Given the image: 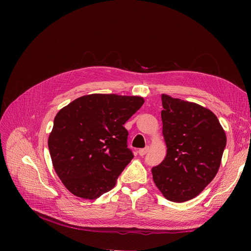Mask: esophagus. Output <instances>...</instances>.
<instances>
[{"instance_id": "obj_1", "label": "esophagus", "mask_w": 251, "mask_h": 251, "mask_svg": "<svg viewBox=\"0 0 251 251\" xmlns=\"http://www.w3.org/2000/svg\"><path fill=\"white\" fill-rule=\"evenodd\" d=\"M149 147H147V148H144V149H140L139 151H138V153H139V155L140 156H143V155H146L147 154V152L149 151Z\"/></svg>"}]
</instances>
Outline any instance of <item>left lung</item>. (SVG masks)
Here are the masks:
<instances>
[{
    "instance_id": "8db88e82",
    "label": "left lung",
    "mask_w": 251,
    "mask_h": 251,
    "mask_svg": "<svg viewBox=\"0 0 251 251\" xmlns=\"http://www.w3.org/2000/svg\"><path fill=\"white\" fill-rule=\"evenodd\" d=\"M165 160L151 169L153 182L168 201L194 199L218 173L226 134L216 115L201 105L162 96Z\"/></svg>"
}]
</instances>
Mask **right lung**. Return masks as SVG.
<instances>
[{
    "label": "right lung",
    "mask_w": 251,
    "mask_h": 251,
    "mask_svg": "<svg viewBox=\"0 0 251 251\" xmlns=\"http://www.w3.org/2000/svg\"><path fill=\"white\" fill-rule=\"evenodd\" d=\"M143 102L140 97L94 94L59 111L48 146L57 175L72 194L96 200L113 189L134 156L123 125Z\"/></svg>",
    "instance_id": "right-lung-1"
}]
</instances>
